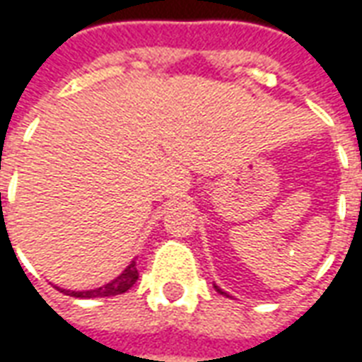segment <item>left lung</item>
Instances as JSON below:
<instances>
[{
    "mask_svg": "<svg viewBox=\"0 0 362 362\" xmlns=\"http://www.w3.org/2000/svg\"><path fill=\"white\" fill-rule=\"evenodd\" d=\"M214 288H216V291L220 292V294H226V292H222V291H220V288H218V286H214Z\"/></svg>",
    "mask_w": 362,
    "mask_h": 362,
    "instance_id": "left-lung-1",
    "label": "left lung"
}]
</instances>
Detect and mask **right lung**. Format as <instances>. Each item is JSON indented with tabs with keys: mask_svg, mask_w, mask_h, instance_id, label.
<instances>
[{
	"mask_svg": "<svg viewBox=\"0 0 362 362\" xmlns=\"http://www.w3.org/2000/svg\"><path fill=\"white\" fill-rule=\"evenodd\" d=\"M138 281V271H136V263L132 261L122 273H120L115 281H111L109 284L105 286H99L95 291H83V292H76V291H62L66 296H74V298H105V296H117V294H122L127 292L132 284Z\"/></svg>",
	"mask_w": 362,
	"mask_h": 362,
	"instance_id": "obj_1",
	"label": "right lung"
}]
</instances>
